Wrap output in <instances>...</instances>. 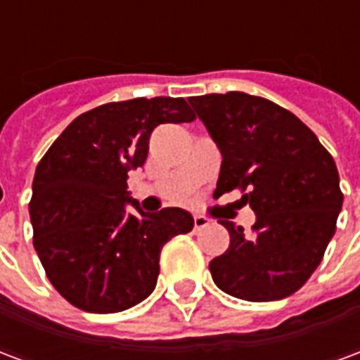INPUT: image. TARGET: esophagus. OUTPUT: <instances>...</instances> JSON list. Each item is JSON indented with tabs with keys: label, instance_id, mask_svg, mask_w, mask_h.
<instances>
[{
	"label": "esophagus",
	"instance_id": "obj_1",
	"mask_svg": "<svg viewBox=\"0 0 360 360\" xmlns=\"http://www.w3.org/2000/svg\"><path fill=\"white\" fill-rule=\"evenodd\" d=\"M206 226H208V219L204 218V216H195V231H200Z\"/></svg>",
	"mask_w": 360,
	"mask_h": 360
}]
</instances>
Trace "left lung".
<instances>
[{
	"label": "left lung",
	"mask_w": 360,
	"mask_h": 360,
	"mask_svg": "<svg viewBox=\"0 0 360 360\" xmlns=\"http://www.w3.org/2000/svg\"><path fill=\"white\" fill-rule=\"evenodd\" d=\"M221 152L216 193L241 188L257 214L250 233L233 221L229 249L210 262L214 283L252 302L301 289L335 233L343 195L333 158L291 111L245 92L188 98Z\"/></svg>",
	"instance_id": "1"
}]
</instances>
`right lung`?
Returning <instances> with one entry per match:
<instances>
[{"mask_svg": "<svg viewBox=\"0 0 360 360\" xmlns=\"http://www.w3.org/2000/svg\"><path fill=\"white\" fill-rule=\"evenodd\" d=\"M195 119L183 98L103 103L75 119L40 160L28 206L34 249L73 307L121 312L154 291L164 245L195 219L181 208L144 212L127 179L146 162L158 125Z\"/></svg>", "mask_w": 360, "mask_h": 360, "instance_id": "obj_1", "label": "right lung"}]
</instances>
